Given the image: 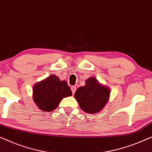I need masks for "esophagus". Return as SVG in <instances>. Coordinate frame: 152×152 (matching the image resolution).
I'll return each instance as SVG.
<instances>
[{
	"instance_id": "esophagus-1",
	"label": "esophagus",
	"mask_w": 152,
	"mask_h": 152,
	"mask_svg": "<svg viewBox=\"0 0 152 152\" xmlns=\"http://www.w3.org/2000/svg\"><path fill=\"white\" fill-rule=\"evenodd\" d=\"M76 89H77V88H76V86H71V91H72V94H74L75 92Z\"/></svg>"
}]
</instances>
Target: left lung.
Here are the masks:
<instances>
[{"label":"left lung","mask_w":152,"mask_h":152,"mask_svg":"<svg viewBox=\"0 0 152 152\" xmlns=\"http://www.w3.org/2000/svg\"><path fill=\"white\" fill-rule=\"evenodd\" d=\"M85 83V86L77 89L75 98L84 112L91 114L98 113L109 102L110 88L100 84L94 77L87 79Z\"/></svg>","instance_id":"obj_1"}]
</instances>
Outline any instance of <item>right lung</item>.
<instances>
[{
  "instance_id": "add662e5",
  "label": "right lung",
  "mask_w": 152,
  "mask_h": 152,
  "mask_svg": "<svg viewBox=\"0 0 152 152\" xmlns=\"http://www.w3.org/2000/svg\"><path fill=\"white\" fill-rule=\"evenodd\" d=\"M72 95L67 82L61 81L55 75H51L33 86V100L39 109L45 112L54 111L62 99Z\"/></svg>"
}]
</instances>
